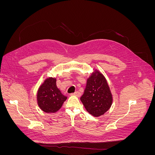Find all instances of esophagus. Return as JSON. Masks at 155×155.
Returning <instances> with one entry per match:
<instances>
[{
  "instance_id": "1",
  "label": "esophagus",
  "mask_w": 155,
  "mask_h": 155,
  "mask_svg": "<svg viewBox=\"0 0 155 155\" xmlns=\"http://www.w3.org/2000/svg\"><path fill=\"white\" fill-rule=\"evenodd\" d=\"M71 95H72V96H77V97H80V96H81V93L79 92H78V91H76V92H74V93L72 94Z\"/></svg>"
}]
</instances>
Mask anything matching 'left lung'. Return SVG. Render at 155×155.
Returning <instances> with one entry per match:
<instances>
[{"instance_id": "1", "label": "left lung", "mask_w": 155, "mask_h": 155, "mask_svg": "<svg viewBox=\"0 0 155 155\" xmlns=\"http://www.w3.org/2000/svg\"><path fill=\"white\" fill-rule=\"evenodd\" d=\"M80 100L89 114L99 117L109 110L113 98L105 76L94 69L87 78L86 87Z\"/></svg>"}]
</instances>
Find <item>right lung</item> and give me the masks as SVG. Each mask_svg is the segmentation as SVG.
Masks as SVG:
<instances>
[{"label": "right lung", "instance_id": "obj_1", "mask_svg": "<svg viewBox=\"0 0 155 155\" xmlns=\"http://www.w3.org/2000/svg\"><path fill=\"white\" fill-rule=\"evenodd\" d=\"M67 99L56 85L55 78H47L38 88L37 104L46 113H55L61 108Z\"/></svg>", "mask_w": 155, "mask_h": 155}]
</instances>
